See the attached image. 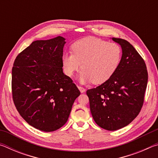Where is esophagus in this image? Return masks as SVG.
I'll return each instance as SVG.
<instances>
[{
	"mask_svg": "<svg viewBox=\"0 0 158 158\" xmlns=\"http://www.w3.org/2000/svg\"><path fill=\"white\" fill-rule=\"evenodd\" d=\"M79 89L80 91H81V93H84L85 91V89H84V87H81V86H78Z\"/></svg>",
	"mask_w": 158,
	"mask_h": 158,
	"instance_id": "obj_1",
	"label": "esophagus"
}]
</instances>
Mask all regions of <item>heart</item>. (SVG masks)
Instances as JSON below:
<instances>
[{
    "mask_svg": "<svg viewBox=\"0 0 158 158\" xmlns=\"http://www.w3.org/2000/svg\"><path fill=\"white\" fill-rule=\"evenodd\" d=\"M73 53H65L63 64L69 77L83 69L79 76L81 83L103 84L111 78L119 65L122 49L116 43L89 37L77 40L72 46Z\"/></svg>",
    "mask_w": 158,
    "mask_h": 158,
    "instance_id": "1",
    "label": "heart"
}]
</instances>
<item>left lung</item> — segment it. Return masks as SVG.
Listing matches in <instances>:
<instances>
[{"mask_svg": "<svg viewBox=\"0 0 158 158\" xmlns=\"http://www.w3.org/2000/svg\"><path fill=\"white\" fill-rule=\"evenodd\" d=\"M112 40L122 48L119 65L107 81L86 91L95 122L109 131L125 127L138 116L148 83L146 63L137 50L125 40Z\"/></svg>", "mask_w": 158, "mask_h": 158, "instance_id": "1", "label": "left lung"}]
</instances>
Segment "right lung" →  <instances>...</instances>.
<instances>
[{
  "mask_svg": "<svg viewBox=\"0 0 158 158\" xmlns=\"http://www.w3.org/2000/svg\"><path fill=\"white\" fill-rule=\"evenodd\" d=\"M65 38L36 40L15 58L12 93L19 113L28 123L53 132L68 121L80 91L63 73Z\"/></svg>",
  "mask_w": 158,
  "mask_h": 158,
  "instance_id": "right-lung-1",
  "label": "right lung"
}]
</instances>
